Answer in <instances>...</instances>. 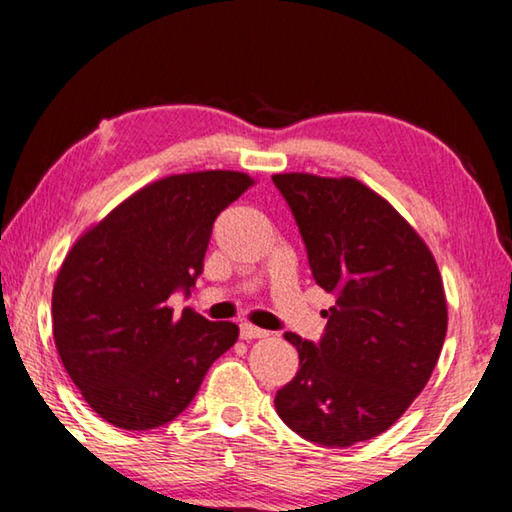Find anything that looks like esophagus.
Listing matches in <instances>:
<instances>
[{
  "label": "esophagus",
  "mask_w": 512,
  "mask_h": 512,
  "mask_svg": "<svg viewBox=\"0 0 512 512\" xmlns=\"http://www.w3.org/2000/svg\"><path fill=\"white\" fill-rule=\"evenodd\" d=\"M239 334H241V339H244V341L266 339V336H268L266 329H259V327H255V325H250V323H241Z\"/></svg>",
  "instance_id": "esophagus-1"
}]
</instances>
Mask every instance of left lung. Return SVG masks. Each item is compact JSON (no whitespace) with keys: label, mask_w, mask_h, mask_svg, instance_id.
I'll use <instances>...</instances> for the list:
<instances>
[{"label":"left lung","mask_w":512,"mask_h":512,"mask_svg":"<svg viewBox=\"0 0 512 512\" xmlns=\"http://www.w3.org/2000/svg\"><path fill=\"white\" fill-rule=\"evenodd\" d=\"M311 275L334 293L320 343L287 332L300 368L277 415L311 443L350 447L384 433L427 386L447 334V300L429 246L395 207L354 178L275 173Z\"/></svg>","instance_id":"1"}]
</instances>
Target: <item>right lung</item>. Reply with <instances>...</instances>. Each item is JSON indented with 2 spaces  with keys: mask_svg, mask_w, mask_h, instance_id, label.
<instances>
[{
  "mask_svg": "<svg viewBox=\"0 0 512 512\" xmlns=\"http://www.w3.org/2000/svg\"><path fill=\"white\" fill-rule=\"evenodd\" d=\"M255 180L241 171L176 173L142 187L69 250L51 293L60 361L83 400L119 429L171 422L205 372L237 343L235 323L192 309L173 318V291H192L214 219Z\"/></svg>",
  "mask_w": 512,
  "mask_h": 512,
  "instance_id": "add662e5",
  "label": "right lung"
}]
</instances>
